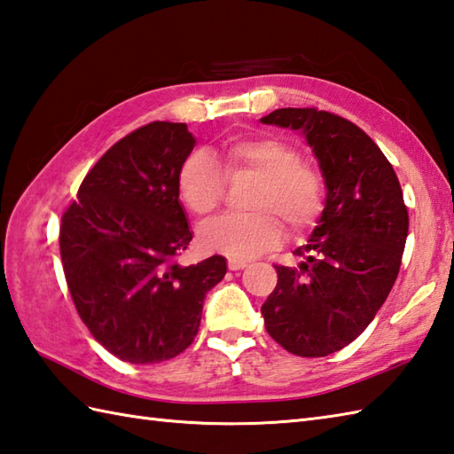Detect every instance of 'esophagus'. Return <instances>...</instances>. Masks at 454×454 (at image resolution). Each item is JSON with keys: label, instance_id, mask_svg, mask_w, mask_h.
I'll return each instance as SVG.
<instances>
[{"label": "esophagus", "instance_id": "esophagus-1", "mask_svg": "<svg viewBox=\"0 0 454 454\" xmlns=\"http://www.w3.org/2000/svg\"><path fill=\"white\" fill-rule=\"evenodd\" d=\"M247 263L242 262V259H234V257L228 259V269H230V271H239V269H244Z\"/></svg>", "mask_w": 454, "mask_h": 454}]
</instances>
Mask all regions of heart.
Returning a JSON list of instances; mask_svg holds the SVG:
<instances>
[{
	"mask_svg": "<svg viewBox=\"0 0 454 454\" xmlns=\"http://www.w3.org/2000/svg\"><path fill=\"white\" fill-rule=\"evenodd\" d=\"M226 171L252 169L259 179L249 192L254 210L228 212L199 228L205 252L247 259L281 244L285 228L301 232L322 208V179L291 144L275 137H236L224 144ZM177 192L191 212L208 215L224 192V173L205 150H192L177 169Z\"/></svg>",
	"mask_w": 454,
	"mask_h": 454,
	"instance_id": "1",
	"label": "heart"
}]
</instances>
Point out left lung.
I'll return each mask as SVG.
<instances>
[{
    "mask_svg": "<svg viewBox=\"0 0 454 454\" xmlns=\"http://www.w3.org/2000/svg\"><path fill=\"white\" fill-rule=\"evenodd\" d=\"M263 124L301 132L320 166L325 202L301 262L277 265L262 306L273 340L298 356H325L356 340L396 281L408 238L400 181L351 121L317 109H277Z\"/></svg>",
    "mask_w": 454,
    "mask_h": 454,
    "instance_id": "obj_1",
    "label": "left lung"
}]
</instances>
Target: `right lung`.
Returning a JSON list of instances; mask_svg holds the SVG:
<instances>
[{
    "mask_svg": "<svg viewBox=\"0 0 454 454\" xmlns=\"http://www.w3.org/2000/svg\"><path fill=\"white\" fill-rule=\"evenodd\" d=\"M195 144L185 122L130 132L95 163L62 216L60 255L75 310L121 361L161 363L185 351L207 293L226 275L222 255L176 262L192 239L176 179Z\"/></svg>",
    "mask_w": 454,
    "mask_h": 454,
    "instance_id": "add662e5",
    "label": "right lung"
}]
</instances>
